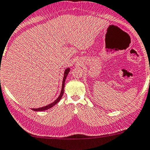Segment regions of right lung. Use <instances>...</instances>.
Listing matches in <instances>:
<instances>
[{
  "label": "right lung",
  "instance_id": "1",
  "mask_svg": "<svg viewBox=\"0 0 150 150\" xmlns=\"http://www.w3.org/2000/svg\"><path fill=\"white\" fill-rule=\"evenodd\" d=\"M70 71V69L69 68H67V69L64 70V77H63V80H62V90H61V92H60V95H59V97L57 98L55 100L52 102L51 103H50V104L47 105V106H44V107H41V108H32L33 110H35V111H42V110H47V109H49L51 108H52L53 106H55V104H56L57 103H58L60 100L61 99V98H62V95H63V93H64V83H65V79L67 78V76L68 74H69V72Z\"/></svg>",
  "mask_w": 150,
  "mask_h": 150
}]
</instances>
